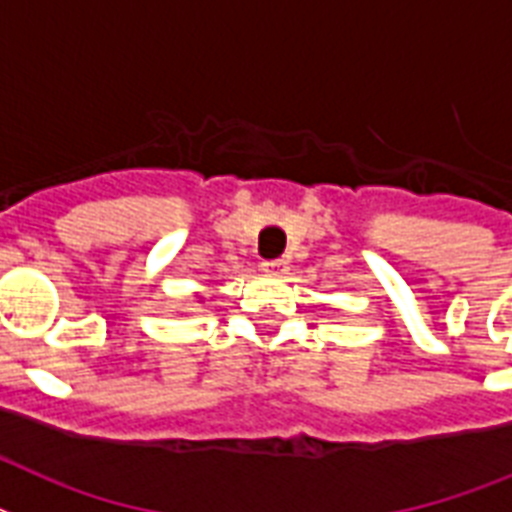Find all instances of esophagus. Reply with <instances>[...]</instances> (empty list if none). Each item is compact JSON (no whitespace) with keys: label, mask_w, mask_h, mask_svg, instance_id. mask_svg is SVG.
Segmentation results:
<instances>
[{"label":"esophagus","mask_w":512,"mask_h":512,"mask_svg":"<svg viewBox=\"0 0 512 512\" xmlns=\"http://www.w3.org/2000/svg\"><path fill=\"white\" fill-rule=\"evenodd\" d=\"M260 270H263L265 276H284L286 270H289V263L286 260H265Z\"/></svg>","instance_id":"esophagus-1"}]
</instances>
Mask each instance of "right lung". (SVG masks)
<instances>
[{"label": "right lung", "instance_id": "right-lung-1", "mask_svg": "<svg viewBox=\"0 0 512 512\" xmlns=\"http://www.w3.org/2000/svg\"><path fill=\"white\" fill-rule=\"evenodd\" d=\"M199 302H202V297H199Z\"/></svg>", "mask_w": 512, "mask_h": 512}]
</instances>
